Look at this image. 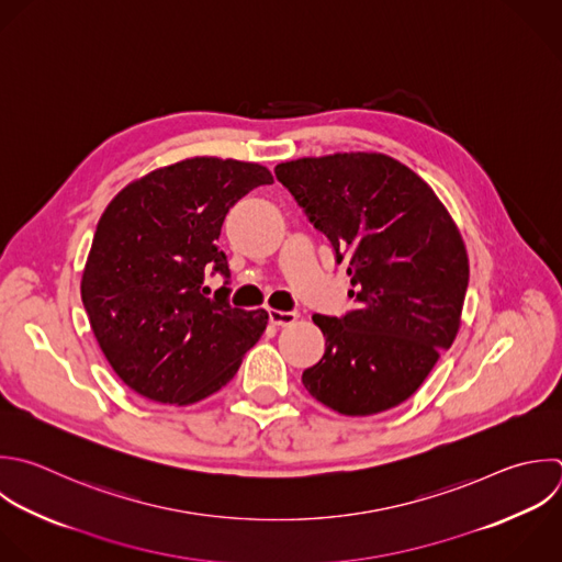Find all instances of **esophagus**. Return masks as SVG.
Listing matches in <instances>:
<instances>
[{"mask_svg": "<svg viewBox=\"0 0 562 562\" xmlns=\"http://www.w3.org/2000/svg\"><path fill=\"white\" fill-rule=\"evenodd\" d=\"M270 323L277 327H285L292 325L299 318V312H283V310H270Z\"/></svg>", "mask_w": 562, "mask_h": 562, "instance_id": "obj_1", "label": "esophagus"}]
</instances>
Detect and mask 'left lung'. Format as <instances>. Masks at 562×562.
Listing matches in <instances>:
<instances>
[{"mask_svg":"<svg viewBox=\"0 0 562 562\" xmlns=\"http://www.w3.org/2000/svg\"><path fill=\"white\" fill-rule=\"evenodd\" d=\"M274 173L353 285L356 310L312 316L325 353L303 371L305 389L351 417L402 404L461 325L470 268L457 224L417 173L384 154L299 158Z\"/></svg>","mask_w":562,"mask_h":562,"instance_id":"obj_1","label":"left lung"}]
</instances>
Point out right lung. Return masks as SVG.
I'll return each instance as SVG.
<instances>
[{"mask_svg": "<svg viewBox=\"0 0 562 562\" xmlns=\"http://www.w3.org/2000/svg\"><path fill=\"white\" fill-rule=\"evenodd\" d=\"M272 173L257 162L187 158L130 182L99 220L81 279L92 331L116 375L160 404H195L237 373L268 312L209 299L204 272L228 279L217 248L231 206ZM228 283V281H226Z\"/></svg>", "mask_w": 562, "mask_h": 562, "instance_id": "obj_1", "label": "right lung"}]
</instances>
